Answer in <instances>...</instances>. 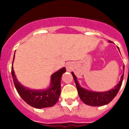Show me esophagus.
<instances>
[{"label": "esophagus", "instance_id": "esophagus-1", "mask_svg": "<svg viewBox=\"0 0 129 129\" xmlns=\"http://www.w3.org/2000/svg\"><path fill=\"white\" fill-rule=\"evenodd\" d=\"M66 69H67V71H71V70L72 69V66L71 63H67V66H66Z\"/></svg>", "mask_w": 129, "mask_h": 129}]
</instances>
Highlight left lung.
<instances>
[{
  "label": "left lung",
  "mask_w": 129,
  "mask_h": 129,
  "mask_svg": "<svg viewBox=\"0 0 129 129\" xmlns=\"http://www.w3.org/2000/svg\"><path fill=\"white\" fill-rule=\"evenodd\" d=\"M109 42H111V41H110V40H109ZM123 68L124 69V66L123 67ZM72 74L75 84H76L78 93H79V95L81 101L85 104L95 107L102 106V105L110 103L117 94L121 85H122V80L123 79V74L121 76L120 81L117 85V86L114 87V89H112L109 91H106V92H96L87 90L84 89V88L81 87L79 85L75 75H74L73 72H72Z\"/></svg>",
  "instance_id": "1"
}]
</instances>
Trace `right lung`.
Here are the masks:
<instances>
[{
  "label": "right lung",
  "instance_id": "1",
  "mask_svg": "<svg viewBox=\"0 0 129 129\" xmlns=\"http://www.w3.org/2000/svg\"><path fill=\"white\" fill-rule=\"evenodd\" d=\"M65 72H66V69L63 67L51 75V85L48 89L35 90L22 85L15 77L12 66L11 70L14 85L19 95L26 103L37 109L49 107L57 103L60 94L61 77Z\"/></svg>",
  "mask_w": 129,
  "mask_h": 129
}]
</instances>
